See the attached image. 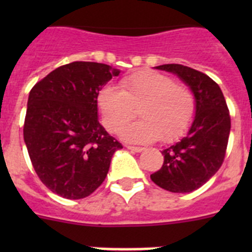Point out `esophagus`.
Listing matches in <instances>:
<instances>
[{"instance_id": "esophagus-1", "label": "esophagus", "mask_w": 252, "mask_h": 252, "mask_svg": "<svg viewBox=\"0 0 252 252\" xmlns=\"http://www.w3.org/2000/svg\"><path fill=\"white\" fill-rule=\"evenodd\" d=\"M126 148L131 151H135V153H141L144 150V148H140V146H126Z\"/></svg>"}]
</instances>
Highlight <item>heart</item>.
I'll use <instances>...</instances> for the list:
<instances>
[{
  "mask_svg": "<svg viewBox=\"0 0 252 252\" xmlns=\"http://www.w3.org/2000/svg\"><path fill=\"white\" fill-rule=\"evenodd\" d=\"M102 124L110 132H119L139 108L143 119L121 130L130 142L161 139L173 142L189 130L195 115V98L186 84L177 83L165 73L144 69L121 79V90L103 87L97 94Z\"/></svg>",
  "mask_w": 252,
  "mask_h": 252,
  "instance_id": "b5f03b06",
  "label": "heart"
}]
</instances>
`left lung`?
<instances>
[{"mask_svg":"<svg viewBox=\"0 0 252 252\" xmlns=\"http://www.w3.org/2000/svg\"><path fill=\"white\" fill-rule=\"evenodd\" d=\"M157 69L175 73L189 86L195 97V117L187 136L161 151L162 166L150 178L169 192H193L221 168L230 136V111L220 86L204 73L182 64Z\"/></svg>","mask_w":252,"mask_h":252,"instance_id":"obj_1","label":"left lung"}]
</instances>
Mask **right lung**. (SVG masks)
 Listing matches in <instances>:
<instances>
[{
	"label": "right lung",
	"mask_w": 252,
	"mask_h": 252,
	"mask_svg": "<svg viewBox=\"0 0 252 252\" xmlns=\"http://www.w3.org/2000/svg\"><path fill=\"white\" fill-rule=\"evenodd\" d=\"M119 73L107 64L73 62L31 88L24 140L39 179L60 197L92 194L122 149L97 116V94Z\"/></svg>",
	"instance_id": "obj_1"
}]
</instances>
